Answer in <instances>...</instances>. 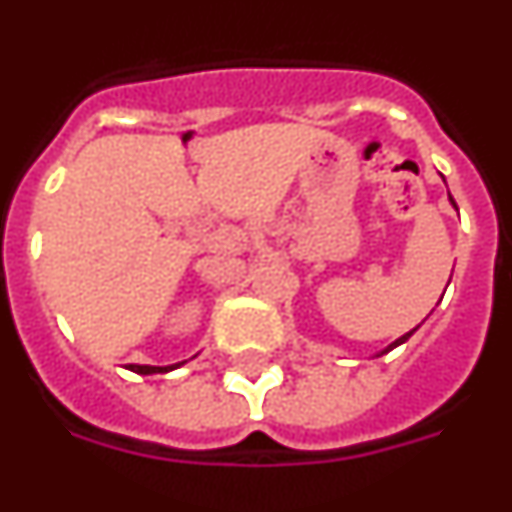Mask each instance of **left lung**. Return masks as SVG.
Masks as SVG:
<instances>
[{"instance_id": "8db88e82", "label": "left lung", "mask_w": 512, "mask_h": 512, "mask_svg": "<svg viewBox=\"0 0 512 512\" xmlns=\"http://www.w3.org/2000/svg\"><path fill=\"white\" fill-rule=\"evenodd\" d=\"M449 197H451V194H449ZM451 205H454V207H456V202H454V200H451ZM418 328H420V325H418ZM418 328H413V330H410V333H405V336H400V338H397V341H392V343H390V346L384 348V351H379V354H377V356H382V354H387V351H392V348L402 346V343L408 341V338H410V336H413V333H415V330H418Z\"/></svg>"}]
</instances>
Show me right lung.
I'll return each mask as SVG.
<instances>
[{"label": "right lung", "mask_w": 512, "mask_h": 512, "mask_svg": "<svg viewBox=\"0 0 512 512\" xmlns=\"http://www.w3.org/2000/svg\"><path fill=\"white\" fill-rule=\"evenodd\" d=\"M182 364H171V366H138L135 364V366H130V369H133L135 374H166V372H171V369H179Z\"/></svg>", "instance_id": "1"}]
</instances>
